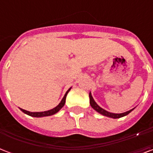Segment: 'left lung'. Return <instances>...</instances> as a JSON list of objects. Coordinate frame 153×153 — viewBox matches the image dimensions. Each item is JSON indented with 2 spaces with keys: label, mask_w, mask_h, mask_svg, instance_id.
Segmentation results:
<instances>
[{
  "label": "left lung",
  "mask_w": 153,
  "mask_h": 153,
  "mask_svg": "<svg viewBox=\"0 0 153 153\" xmlns=\"http://www.w3.org/2000/svg\"><path fill=\"white\" fill-rule=\"evenodd\" d=\"M89 97H90V104H91V107H92L94 110H96V111L98 112V113H99L100 114H102L103 116L108 117H111V118L114 119L120 118V117H125L126 116V115H128L130 112H132L133 109H134V108H133V109H130V110H128V111L125 112V113H122V114H114V113H110V112L106 111L105 109H102V107L99 106V105L96 103V102L94 101L93 97H92V94H91V92L89 94Z\"/></svg>",
  "instance_id": "1"
}]
</instances>
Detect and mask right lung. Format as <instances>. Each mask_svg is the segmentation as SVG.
<instances>
[{"instance_id":"add662e5","label":"right lung","mask_w":153,"mask_h":153,"mask_svg":"<svg viewBox=\"0 0 153 153\" xmlns=\"http://www.w3.org/2000/svg\"><path fill=\"white\" fill-rule=\"evenodd\" d=\"M71 88H69V90L66 92L65 94L64 97L62 98V99L61 100V102H59V104L57 106H55V108H53V109H50V110H47V111H44V112H30V111H27V110H25V109H20V110L22 112H24L25 114H27V115H29L31 117H48V116H51V115H54L56 113L59 111L60 109H62L63 105H65V102H66V98H67V95L68 92L71 91Z\"/></svg>"}]
</instances>
